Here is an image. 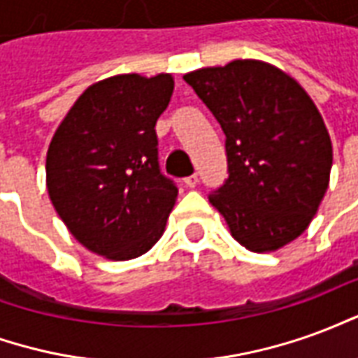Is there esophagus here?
Masks as SVG:
<instances>
[{
	"mask_svg": "<svg viewBox=\"0 0 358 358\" xmlns=\"http://www.w3.org/2000/svg\"><path fill=\"white\" fill-rule=\"evenodd\" d=\"M197 182H199L197 174H192V176L184 178V184H186V187H195V186H197Z\"/></svg>",
	"mask_w": 358,
	"mask_h": 358,
	"instance_id": "esophagus-1",
	"label": "esophagus"
}]
</instances>
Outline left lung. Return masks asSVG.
I'll use <instances>...</instances> for the list:
<instances>
[{"instance_id":"obj_1","label":"left lung","mask_w":358,"mask_h":358,"mask_svg":"<svg viewBox=\"0 0 358 358\" xmlns=\"http://www.w3.org/2000/svg\"><path fill=\"white\" fill-rule=\"evenodd\" d=\"M226 134V184L209 201L240 245L272 253L299 238L322 203L331 140L299 82L259 59L184 74Z\"/></svg>"}]
</instances>
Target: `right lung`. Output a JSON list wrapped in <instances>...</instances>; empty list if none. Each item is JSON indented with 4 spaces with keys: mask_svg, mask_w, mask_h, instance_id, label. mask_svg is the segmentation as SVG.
<instances>
[{
    "mask_svg": "<svg viewBox=\"0 0 358 358\" xmlns=\"http://www.w3.org/2000/svg\"><path fill=\"white\" fill-rule=\"evenodd\" d=\"M174 78L115 74L74 101L45 157L48 194L66 230L109 261L148 253L163 236L178 187L157 163V118Z\"/></svg>",
    "mask_w": 358,
    "mask_h": 358,
    "instance_id": "right-lung-1",
    "label": "right lung"
}]
</instances>
